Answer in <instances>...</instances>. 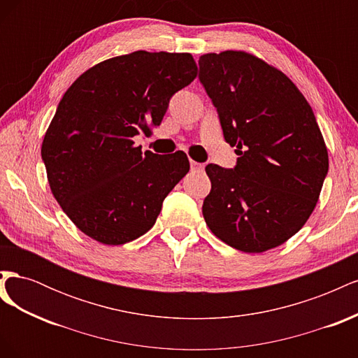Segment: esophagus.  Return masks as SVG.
Returning <instances> with one entry per match:
<instances>
[{"label": "esophagus", "mask_w": 358, "mask_h": 358, "mask_svg": "<svg viewBox=\"0 0 358 358\" xmlns=\"http://www.w3.org/2000/svg\"><path fill=\"white\" fill-rule=\"evenodd\" d=\"M189 164H191V170L192 171H203V169H204V166L201 164V162H197V161H191Z\"/></svg>", "instance_id": "esophagus-1"}]
</instances>
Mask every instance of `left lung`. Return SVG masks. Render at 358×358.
<instances>
[{"instance_id":"8db88e82","label":"left lung","mask_w":358,"mask_h":358,"mask_svg":"<svg viewBox=\"0 0 358 358\" xmlns=\"http://www.w3.org/2000/svg\"><path fill=\"white\" fill-rule=\"evenodd\" d=\"M199 79L234 169L206 166L212 189L203 201L210 231L242 252H264L294 236L313 212L329 154L312 107L287 76L251 53H206Z\"/></svg>"}]
</instances>
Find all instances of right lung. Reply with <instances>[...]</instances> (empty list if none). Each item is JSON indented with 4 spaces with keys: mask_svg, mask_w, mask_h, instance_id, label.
Instances as JSON below:
<instances>
[{
    "mask_svg": "<svg viewBox=\"0 0 358 358\" xmlns=\"http://www.w3.org/2000/svg\"><path fill=\"white\" fill-rule=\"evenodd\" d=\"M197 76L189 53L137 50L86 70L64 94L43 138L53 197L86 236L124 245L152 229L162 201L189 171L185 152L134 145Z\"/></svg>",
    "mask_w": 358,
    "mask_h": 358,
    "instance_id": "right-lung-1",
    "label": "right lung"
}]
</instances>
